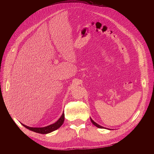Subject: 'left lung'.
I'll use <instances>...</instances> for the list:
<instances>
[{"instance_id":"obj_1","label":"left lung","mask_w":154,"mask_h":154,"mask_svg":"<svg viewBox=\"0 0 154 154\" xmlns=\"http://www.w3.org/2000/svg\"><path fill=\"white\" fill-rule=\"evenodd\" d=\"M90 119H91V122L96 126V127H98V128H105V127H102V126H101V125H99L98 124H97L96 122H95L91 118H90ZM106 129H108V130H111V129H109V128H106Z\"/></svg>"}]
</instances>
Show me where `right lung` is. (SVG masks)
Here are the masks:
<instances>
[{"label": "right lung", "instance_id": "right-lung-1", "mask_svg": "<svg viewBox=\"0 0 154 154\" xmlns=\"http://www.w3.org/2000/svg\"><path fill=\"white\" fill-rule=\"evenodd\" d=\"M64 112L62 114V115L61 116V117L59 118V119L55 122V123L51 124L49 125H48L46 127H29L23 124V125L24 127H25L26 128H27V129L35 131V132L38 133V134H49L53 131H55L56 130H57L58 128H60L62 124L64 122Z\"/></svg>", "mask_w": 154, "mask_h": 154}]
</instances>
